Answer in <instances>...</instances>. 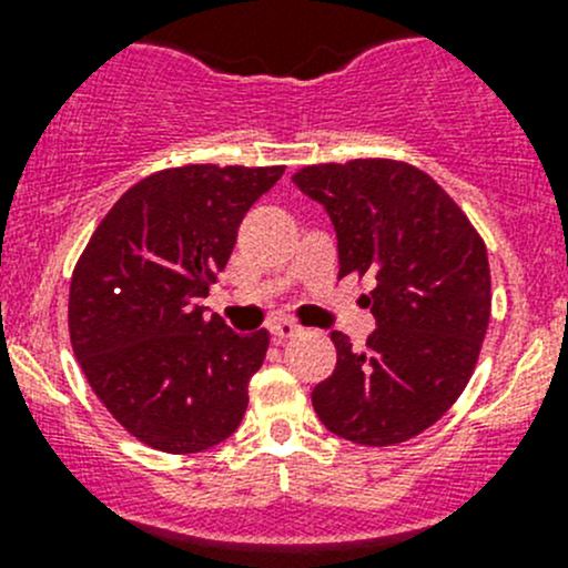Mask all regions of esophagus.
Masks as SVG:
<instances>
[{
	"label": "esophagus",
	"instance_id": "1",
	"mask_svg": "<svg viewBox=\"0 0 568 568\" xmlns=\"http://www.w3.org/2000/svg\"><path fill=\"white\" fill-rule=\"evenodd\" d=\"M268 332H272V337L274 341H288V337H294V335H300V326L294 324V321H272V324H268Z\"/></svg>",
	"mask_w": 568,
	"mask_h": 568
}]
</instances>
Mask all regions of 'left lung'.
I'll list each match as a JSON object with an SVG mask.
<instances>
[{"label":"left lung","mask_w":568,"mask_h":568,"mask_svg":"<svg viewBox=\"0 0 568 568\" xmlns=\"http://www.w3.org/2000/svg\"><path fill=\"white\" fill-rule=\"evenodd\" d=\"M291 181L324 205L341 277L374 280L376 318L363 352L332 332L337 365L313 387V409L357 445H395L439 420L467 387L489 326L486 247L445 189L412 164L354 159Z\"/></svg>","instance_id":"obj_1"}]
</instances>
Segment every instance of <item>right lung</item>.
Wrapping results in <instances>:
<instances>
[{
    "label": "right lung",
    "mask_w": 568,
    "mask_h": 568,
    "mask_svg": "<svg viewBox=\"0 0 568 568\" xmlns=\"http://www.w3.org/2000/svg\"><path fill=\"white\" fill-rule=\"evenodd\" d=\"M285 168L186 164L142 178L95 227L71 277L68 329L114 420L164 454L231 437L268 332L236 335L200 300L239 225Z\"/></svg>",
    "instance_id": "add662e5"
}]
</instances>
